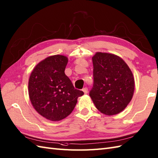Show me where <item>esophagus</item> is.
<instances>
[{
	"mask_svg": "<svg viewBox=\"0 0 158 158\" xmlns=\"http://www.w3.org/2000/svg\"><path fill=\"white\" fill-rule=\"evenodd\" d=\"M83 91L84 92V94H87L88 93V89H87V87H84L83 89Z\"/></svg>",
	"mask_w": 158,
	"mask_h": 158,
	"instance_id": "1",
	"label": "esophagus"
}]
</instances>
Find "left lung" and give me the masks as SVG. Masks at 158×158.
<instances>
[{"instance_id": "obj_1", "label": "left lung", "mask_w": 158, "mask_h": 158, "mask_svg": "<svg viewBox=\"0 0 158 158\" xmlns=\"http://www.w3.org/2000/svg\"><path fill=\"white\" fill-rule=\"evenodd\" d=\"M94 85L89 96L96 108L106 115L117 114L133 98V73L122 58L115 54L96 52L92 57Z\"/></svg>"}]
</instances>
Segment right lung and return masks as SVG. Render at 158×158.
<instances>
[{"instance_id": "obj_1", "label": "right lung", "mask_w": 158, "mask_h": 158, "mask_svg": "<svg viewBox=\"0 0 158 158\" xmlns=\"http://www.w3.org/2000/svg\"><path fill=\"white\" fill-rule=\"evenodd\" d=\"M68 58L54 55L40 62L33 69L28 83L31 103L40 115L51 121H59L75 108L82 91L75 89L65 75Z\"/></svg>"}]
</instances>
